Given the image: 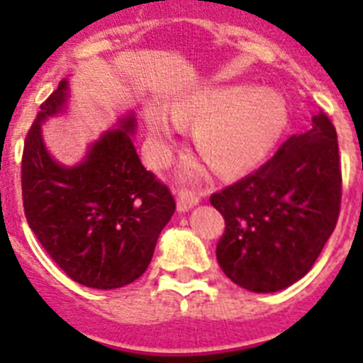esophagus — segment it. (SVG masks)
Here are the masks:
<instances>
[{"instance_id":"obj_1","label":"esophagus","mask_w":363,"mask_h":363,"mask_svg":"<svg viewBox=\"0 0 363 363\" xmlns=\"http://www.w3.org/2000/svg\"><path fill=\"white\" fill-rule=\"evenodd\" d=\"M200 201V196H198V192L189 191V189H182L178 192V211L179 213H185V211L192 209L194 205Z\"/></svg>"}]
</instances>
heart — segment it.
<instances>
[{"label": "heart", "mask_w": 363, "mask_h": 363, "mask_svg": "<svg viewBox=\"0 0 363 363\" xmlns=\"http://www.w3.org/2000/svg\"><path fill=\"white\" fill-rule=\"evenodd\" d=\"M179 123L198 121L192 140L201 158L220 172H238L258 163L277 143L287 123L284 99L269 89L249 85L211 86L194 91L172 104ZM150 150L165 154L176 123L162 107L145 111Z\"/></svg>", "instance_id": "heart-1"}]
</instances>
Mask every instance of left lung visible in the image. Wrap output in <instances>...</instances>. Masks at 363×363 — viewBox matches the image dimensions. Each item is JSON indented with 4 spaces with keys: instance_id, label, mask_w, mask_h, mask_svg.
I'll return each instance as SVG.
<instances>
[{
    "instance_id": "8db88e82",
    "label": "left lung",
    "mask_w": 363,
    "mask_h": 363,
    "mask_svg": "<svg viewBox=\"0 0 363 363\" xmlns=\"http://www.w3.org/2000/svg\"><path fill=\"white\" fill-rule=\"evenodd\" d=\"M342 201L338 138L325 112L293 134L258 171L211 203L225 218L216 245L221 271L252 293H277L303 278L338 221Z\"/></svg>"
}]
</instances>
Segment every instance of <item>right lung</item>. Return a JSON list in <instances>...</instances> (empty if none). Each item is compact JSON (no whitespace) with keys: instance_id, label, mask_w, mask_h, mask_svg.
<instances>
[{"instance_id":"obj_1","label":"right lung","mask_w":363,"mask_h":363,"mask_svg":"<svg viewBox=\"0 0 363 363\" xmlns=\"http://www.w3.org/2000/svg\"><path fill=\"white\" fill-rule=\"evenodd\" d=\"M67 99L69 82L63 79L25 138V216L67 277L92 289H118L147 271L176 201L140 162L133 112L105 130L78 165L57 163L45 147L41 123L65 111Z\"/></svg>"}]
</instances>
